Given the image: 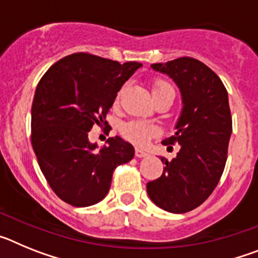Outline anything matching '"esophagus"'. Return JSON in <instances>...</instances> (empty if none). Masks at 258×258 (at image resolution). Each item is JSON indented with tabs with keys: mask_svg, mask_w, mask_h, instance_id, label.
I'll use <instances>...</instances> for the list:
<instances>
[{
	"mask_svg": "<svg viewBox=\"0 0 258 258\" xmlns=\"http://www.w3.org/2000/svg\"><path fill=\"white\" fill-rule=\"evenodd\" d=\"M149 156V152L143 151L141 149H136V157H146Z\"/></svg>",
	"mask_w": 258,
	"mask_h": 258,
	"instance_id": "obj_1",
	"label": "esophagus"
}]
</instances>
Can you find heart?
Here are the masks:
<instances>
[{
  "label": "heart",
  "instance_id": "obj_1",
  "mask_svg": "<svg viewBox=\"0 0 258 258\" xmlns=\"http://www.w3.org/2000/svg\"><path fill=\"white\" fill-rule=\"evenodd\" d=\"M169 89H173L169 85V83H166L164 80H156L152 84V95L155 98L160 93L169 90ZM121 133L127 141H131L134 145L145 146L151 140V137H154L157 133V127L151 124H147V122L136 121L134 120V121H129L122 125Z\"/></svg>",
  "mask_w": 258,
  "mask_h": 258
}]
</instances>
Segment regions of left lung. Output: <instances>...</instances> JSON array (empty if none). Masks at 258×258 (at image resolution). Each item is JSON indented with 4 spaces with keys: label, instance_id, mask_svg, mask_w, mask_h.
<instances>
[{
    "label": "left lung",
    "instance_id": "1",
    "mask_svg": "<svg viewBox=\"0 0 258 258\" xmlns=\"http://www.w3.org/2000/svg\"><path fill=\"white\" fill-rule=\"evenodd\" d=\"M151 68L170 77L182 97L174 136L163 145H179L160 178L147 183L150 199L170 213H186L209 198L222 175L232 132L227 90L220 77L198 59L183 56Z\"/></svg>",
    "mask_w": 258,
    "mask_h": 258
}]
</instances>
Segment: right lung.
<instances>
[{
	"instance_id": "add662e5",
	"label": "right lung",
	"mask_w": 258,
	"mask_h": 258,
	"mask_svg": "<svg viewBox=\"0 0 258 258\" xmlns=\"http://www.w3.org/2000/svg\"><path fill=\"white\" fill-rule=\"evenodd\" d=\"M142 67L76 52L46 71L36 88L31 113V141L41 172L52 191L74 207L104 199L116 166L134 157L133 146L120 137L98 149L89 141L93 125L106 115L125 81Z\"/></svg>"
}]
</instances>
